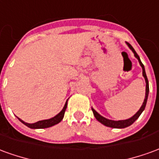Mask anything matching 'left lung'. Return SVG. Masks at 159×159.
I'll use <instances>...</instances> for the list:
<instances>
[{
    "mask_svg": "<svg viewBox=\"0 0 159 159\" xmlns=\"http://www.w3.org/2000/svg\"><path fill=\"white\" fill-rule=\"evenodd\" d=\"M126 43H127V45L129 46V48L132 50V52H134V56H135V58L138 59V61H139V63H140L141 68H142V75H143L144 78H145V81H146V96H145V100H144V102L143 104H142L141 107L140 108V110L138 111L134 115L133 117H130V118L126 120L113 121V120L107 119V118H106V117H102L101 115H100V114L97 112L96 111L92 108V111H93V115H94V117H95V118H96L100 123H101L102 124H104V125H106V126L110 127V128H114V129H123V128H126V127L130 126L132 123H134V122H135V120L140 117V114L142 113V111L145 110V107H146V105H147V98H148V93H149V83H148V80H147V74H146V71H145V67H144V65L141 63L140 57H139V55L137 54L136 52L134 51V49L133 48V47L130 45L129 43H128V42H126Z\"/></svg>",
    "mask_w": 159,
    "mask_h": 159,
    "instance_id": "1",
    "label": "left lung"
}]
</instances>
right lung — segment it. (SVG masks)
Returning a JSON list of instances; mask_svg holds the SVG:
<instances>
[{
  "label": "right lung",
  "mask_w": 159,
  "mask_h": 159,
  "mask_svg": "<svg viewBox=\"0 0 159 159\" xmlns=\"http://www.w3.org/2000/svg\"><path fill=\"white\" fill-rule=\"evenodd\" d=\"M67 101L66 100V105L65 107L62 109V111L59 112V114H57L55 117H52L50 119H47V120H42V121H38L35 123H28L24 122L23 120H21L20 118H19V121L23 123L25 125H26L27 127H29L30 129H46V128H49V127H52L53 125H55L57 123H59L61 120L63 119L64 117V115H65V111L66 110V107H67Z\"/></svg>",
  "instance_id": "add662e5"
}]
</instances>
